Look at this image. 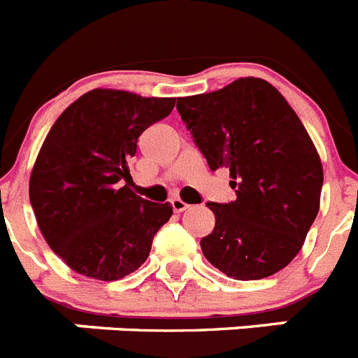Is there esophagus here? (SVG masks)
<instances>
[{
    "mask_svg": "<svg viewBox=\"0 0 358 358\" xmlns=\"http://www.w3.org/2000/svg\"><path fill=\"white\" fill-rule=\"evenodd\" d=\"M171 206H173L174 213H182V211H185V209H187L189 203H185L182 198H173V200H171Z\"/></svg>",
    "mask_w": 358,
    "mask_h": 358,
    "instance_id": "34e87169",
    "label": "esophagus"
}]
</instances>
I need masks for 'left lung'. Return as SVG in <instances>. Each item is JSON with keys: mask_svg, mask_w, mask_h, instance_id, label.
<instances>
[{"mask_svg": "<svg viewBox=\"0 0 358 358\" xmlns=\"http://www.w3.org/2000/svg\"><path fill=\"white\" fill-rule=\"evenodd\" d=\"M209 169L229 171L236 200L209 202L203 257L235 280L275 275L296 257L320 207L324 171L286 98L260 78L176 103Z\"/></svg>", "mask_w": 358, "mask_h": 358, "instance_id": "obj_1", "label": "left lung"}]
</instances>
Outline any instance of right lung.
I'll return each mask as SVG.
<instances>
[{
    "label": "right lung",
    "mask_w": 358,
    "mask_h": 358,
    "mask_svg": "<svg viewBox=\"0 0 358 358\" xmlns=\"http://www.w3.org/2000/svg\"><path fill=\"white\" fill-rule=\"evenodd\" d=\"M174 100L94 89L50 127L32 167L29 196L41 235L72 271L120 280L151 253L173 207L143 200L129 187L127 160L136 155L140 134L169 116Z\"/></svg>",
    "instance_id": "add662e5"
}]
</instances>
